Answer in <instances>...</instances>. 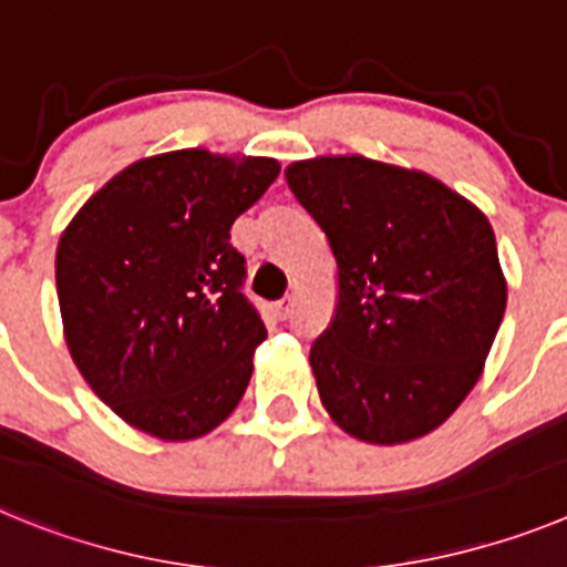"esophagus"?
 Here are the masks:
<instances>
[{
  "label": "esophagus",
  "instance_id": "34e87169",
  "mask_svg": "<svg viewBox=\"0 0 567 567\" xmlns=\"http://www.w3.org/2000/svg\"><path fill=\"white\" fill-rule=\"evenodd\" d=\"M292 307H295L292 298H280L278 303H275V315H278V320H287L289 315H292Z\"/></svg>",
  "mask_w": 567,
  "mask_h": 567
}]
</instances>
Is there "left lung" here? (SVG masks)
Instances as JSON below:
<instances>
[{"mask_svg": "<svg viewBox=\"0 0 567 567\" xmlns=\"http://www.w3.org/2000/svg\"><path fill=\"white\" fill-rule=\"evenodd\" d=\"M338 260V309L312 343L318 392L365 443L423 437L480 380L505 315L488 218L414 169L363 155L287 167Z\"/></svg>", "mask_w": 567, "mask_h": 567, "instance_id": "left-lung-1", "label": "left lung"}]
</instances>
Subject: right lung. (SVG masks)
Returning <instances> with one entry per match:
<instances>
[{
	"label": "right lung",
	"mask_w": 567,
	"mask_h": 567,
	"mask_svg": "<svg viewBox=\"0 0 567 567\" xmlns=\"http://www.w3.org/2000/svg\"><path fill=\"white\" fill-rule=\"evenodd\" d=\"M275 158L153 155L110 178L64 229V338L90 389L162 440L213 432L244 398L267 327L229 229L278 178Z\"/></svg>",
	"instance_id": "add662e5"
}]
</instances>
